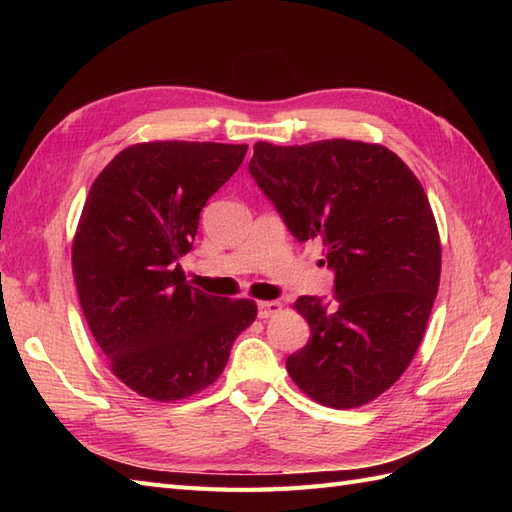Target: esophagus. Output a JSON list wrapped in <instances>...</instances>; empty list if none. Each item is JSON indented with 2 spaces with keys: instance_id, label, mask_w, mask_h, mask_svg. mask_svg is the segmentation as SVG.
Instances as JSON below:
<instances>
[{
  "instance_id": "1",
  "label": "esophagus",
  "mask_w": 512,
  "mask_h": 512,
  "mask_svg": "<svg viewBox=\"0 0 512 512\" xmlns=\"http://www.w3.org/2000/svg\"><path fill=\"white\" fill-rule=\"evenodd\" d=\"M259 319H270L275 317L277 312H281V303L279 301H259Z\"/></svg>"
}]
</instances>
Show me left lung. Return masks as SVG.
I'll return each instance as SVG.
<instances>
[{"label": "left lung", "instance_id": "obj_1", "mask_svg": "<svg viewBox=\"0 0 512 512\" xmlns=\"http://www.w3.org/2000/svg\"><path fill=\"white\" fill-rule=\"evenodd\" d=\"M248 169L299 242L321 239L336 275V306L297 301L310 341L288 356V374L319 405L363 407L405 374L438 295L427 193L394 151L363 140L257 143Z\"/></svg>", "mask_w": 512, "mask_h": 512}]
</instances>
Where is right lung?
Here are the masks:
<instances>
[{"instance_id": "1", "label": "right lung", "mask_w": 512, "mask_h": 512, "mask_svg": "<svg viewBox=\"0 0 512 512\" xmlns=\"http://www.w3.org/2000/svg\"><path fill=\"white\" fill-rule=\"evenodd\" d=\"M248 145L151 140L125 147L94 180L72 242L81 310L112 374L143 398L200 394L257 317L253 299L211 297L184 279L206 200Z\"/></svg>"}]
</instances>
